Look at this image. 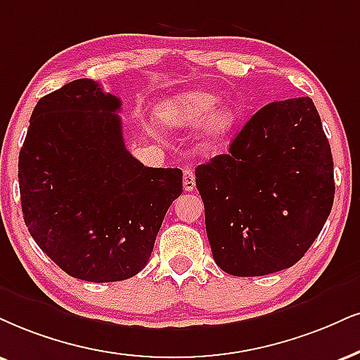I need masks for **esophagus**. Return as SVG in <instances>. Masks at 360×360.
Returning <instances> with one entry per match:
<instances>
[{
    "instance_id": "esophagus-1",
    "label": "esophagus",
    "mask_w": 360,
    "mask_h": 360,
    "mask_svg": "<svg viewBox=\"0 0 360 360\" xmlns=\"http://www.w3.org/2000/svg\"><path fill=\"white\" fill-rule=\"evenodd\" d=\"M184 188L187 190V192H192V190L195 188V175H193L192 168H185V172H184Z\"/></svg>"
}]
</instances>
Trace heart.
<instances>
[{
	"mask_svg": "<svg viewBox=\"0 0 360 360\" xmlns=\"http://www.w3.org/2000/svg\"><path fill=\"white\" fill-rule=\"evenodd\" d=\"M217 96L205 91H187L181 95L170 96L160 101L157 108V120L163 127L181 130L203 122L200 139L205 145L212 146L224 140L230 127L233 115L229 108H215Z\"/></svg>",
	"mask_w": 360,
	"mask_h": 360,
	"instance_id": "1",
	"label": "heart"
}]
</instances>
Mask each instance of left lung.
Instances as JSON below:
<instances>
[{"label": "left lung", "mask_w": 360, "mask_h": 360, "mask_svg": "<svg viewBox=\"0 0 360 360\" xmlns=\"http://www.w3.org/2000/svg\"><path fill=\"white\" fill-rule=\"evenodd\" d=\"M214 260L237 277L288 269L319 237L334 203V162L309 96L265 105L195 170Z\"/></svg>", "instance_id": "obj_1"}]
</instances>
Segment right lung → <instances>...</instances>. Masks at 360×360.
<instances>
[{"instance_id": "right-lung-1", "label": "right lung", "mask_w": 360, "mask_h": 360, "mask_svg": "<svg viewBox=\"0 0 360 360\" xmlns=\"http://www.w3.org/2000/svg\"><path fill=\"white\" fill-rule=\"evenodd\" d=\"M122 101L82 78L43 96L18 160L21 210L38 247L86 282H118L148 264L180 168L145 167L128 152Z\"/></svg>"}]
</instances>
